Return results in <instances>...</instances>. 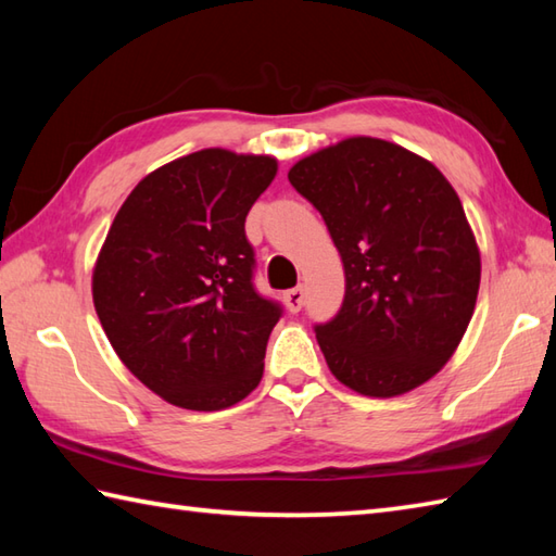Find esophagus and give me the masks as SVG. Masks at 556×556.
<instances>
[{
    "label": "esophagus",
    "instance_id": "1",
    "mask_svg": "<svg viewBox=\"0 0 556 556\" xmlns=\"http://www.w3.org/2000/svg\"><path fill=\"white\" fill-rule=\"evenodd\" d=\"M285 303H287L289 313H299L301 305H303V289L296 287V289L287 291V293H285Z\"/></svg>",
    "mask_w": 556,
    "mask_h": 556
}]
</instances>
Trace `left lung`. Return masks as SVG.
<instances>
[{"label": "left lung", "mask_w": 556, "mask_h": 556, "mask_svg": "<svg viewBox=\"0 0 556 556\" xmlns=\"http://www.w3.org/2000/svg\"><path fill=\"white\" fill-rule=\"evenodd\" d=\"M289 181L344 263V303L315 327L329 370L375 399L428 382L464 339L480 289V251L452 184L416 152L370 136L299 160Z\"/></svg>", "instance_id": "1"}]
</instances>
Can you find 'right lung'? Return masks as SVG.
Returning <instances> with one entry per match:
<instances>
[{"label":"right lung","mask_w":556,"mask_h":556,"mask_svg":"<svg viewBox=\"0 0 556 556\" xmlns=\"http://www.w3.org/2000/svg\"><path fill=\"white\" fill-rule=\"evenodd\" d=\"M277 176L269 155L205 148L162 164L116 212L92 303L140 382L188 410L239 404L263 380L281 308L253 287L245 215Z\"/></svg>","instance_id":"add662e5"}]
</instances>
